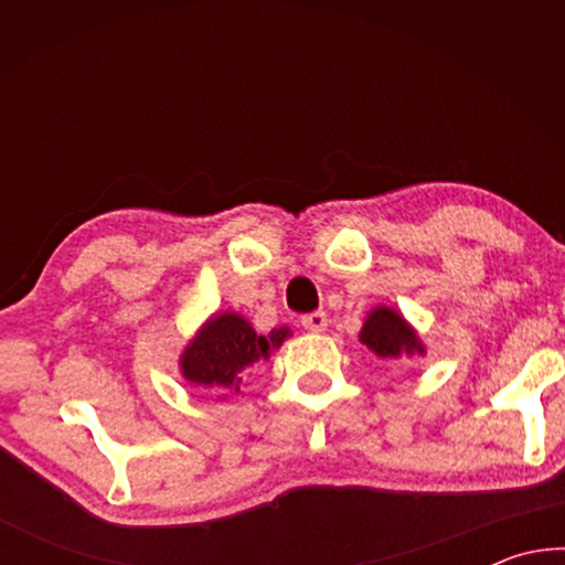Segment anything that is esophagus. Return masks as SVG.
Wrapping results in <instances>:
<instances>
[{
  "mask_svg": "<svg viewBox=\"0 0 565 565\" xmlns=\"http://www.w3.org/2000/svg\"><path fill=\"white\" fill-rule=\"evenodd\" d=\"M301 327L306 331H323V329H327V313H323V311L306 313V317H301Z\"/></svg>",
  "mask_w": 565,
  "mask_h": 565,
  "instance_id": "1",
  "label": "esophagus"
}]
</instances>
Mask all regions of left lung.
I'll return each mask as SVG.
<instances>
[{
    "mask_svg": "<svg viewBox=\"0 0 565 565\" xmlns=\"http://www.w3.org/2000/svg\"><path fill=\"white\" fill-rule=\"evenodd\" d=\"M361 343L369 347L376 356L386 359V356H401V353H424V347L416 339V331L408 327V323L401 319V313L394 309H374L369 313L366 323L361 329Z\"/></svg>",
    "mask_w": 565,
    "mask_h": 565,
    "instance_id": "8db88e82",
    "label": "left lung"
}]
</instances>
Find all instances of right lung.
<instances>
[{"label": "right lung", "mask_w": 565, "mask_h": 565, "mask_svg": "<svg viewBox=\"0 0 565 565\" xmlns=\"http://www.w3.org/2000/svg\"><path fill=\"white\" fill-rule=\"evenodd\" d=\"M286 337V327L274 329L269 337H259L238 313H222L189 343L181 356V371L191 384L238 391L242 371L254 361L269 359V351L279 349Z\"/></svg>", "instance_id": "right-lung-1"}]
</instances>
